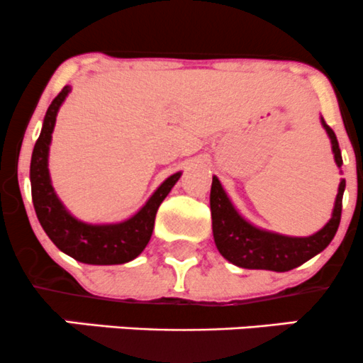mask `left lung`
<instances>
[{
  "label": "left lung",
  "mask_w": 363,
  "mask_h": 363,
  "mask_svg": "<svg viewBox=\"0 0 363 363\" xmlns=\"http://www.w3.org/2000/svg\"><path fill=\"white\" fill-rule=\"evenodd\" d=\"M322 125L333 144L335 165L341 169L342 158L339 150L337 137L333 128L322 118ZM346 181L341 179L335 196L333 217L329 223L311 236H285L252 226L247 223L220 186L219 179L213 175L211 188V212H212V231L216 240L217 250L224 259L235 266L247 269H269V272H291L303 262L310 261L316 254H320L330 242H333L339 223H341L342 211V193H345Z\"/></svg>",
  "instance_id": "obj_1"
}]
</instances>
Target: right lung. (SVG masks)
I'll list each match as a JSON object with an SVG mask.
<instances>
[{
  "mask_svg": "<svg viewBox=\"0 0 363 363\" xmlns=\"http://www.w3.org/2000/svg\"><path fill=\"white\" fill-rule=\"evenodd\" d=\"M69 91L71 86H64L62 91L53 99L45 114L40 137L34 144L30 158V193L34 211L48 238L64 254L85 264H123L146 249L155 228L158 207L179 181L181 172L163 181L146 205L123 223L86 224L71 216L55 194L48 172V150L55 118Z\"/></svg>",
  "mask_w": 363,
  "mask_h": 363,
  "instance_id": "obj_1",
  "label": "right lung"
}]
</instances>
